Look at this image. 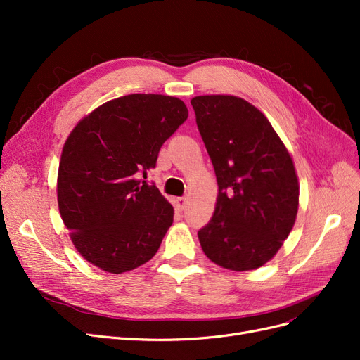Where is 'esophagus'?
<instances>
[{
  "label": "esophagus",
  "instance_id": "34e87169",
  "mask_svg": "<svg viewBox=\"0 0 360 360\" xmlns=\"http://www.w3.org/2000/svg\"><path fill=\"white\" fill-rule=\"evenodd\" d=\"M184 207H186V198H184V197L177 198V200H176V209H177L179 212H181V210H184Z\"/></svg>",
  "mask_w": 360,
  "mask_h": 360
}]
</instances>
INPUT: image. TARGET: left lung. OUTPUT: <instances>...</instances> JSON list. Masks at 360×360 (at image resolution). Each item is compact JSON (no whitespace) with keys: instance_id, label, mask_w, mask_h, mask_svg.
Here are the masks:
<instances>
[{"instance_id":"left-lung-1","label":"left lung","mask_w":360,"mask_h":360,"mask_svg":"<svg viewBox=\"0 0 360 360\" xmlns=\"http://www.w3.org/2000/svg\"><path fill=\"white\" fill-rule=\"evenodd\" d=\"M217 180L216 209L198 231L204 254L228 270H254L274 258L299 207L291 156L264 114L236 96L191 101Z\"/></svg>"}]
</instances>
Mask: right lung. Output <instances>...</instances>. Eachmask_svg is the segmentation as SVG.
<instances>
[{"label": "right lung", "instance_id": "add662e5", "mask_svg": "<svg viewBox=\"0 0 360 360\" xmlns=\"http://www.w3.org/2000/svg\"><path fill=\"white\" fill-rule=\"evenodd\" d=\"M186 118L177 97L129 94L72 130L58 168V207L75 248L91 264L123 274L158 252L174 209L146 180L147 171Z\"/></svg>", "mask_w": 360, "mask_h": 360}]
</instances>
